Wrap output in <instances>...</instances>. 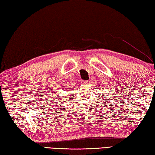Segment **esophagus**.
<instances>
[{"instance_id":"1","label":"esophagus","mask_w":155,"mask_h":155,"mask_svg":"<svg viewBox=\"0 0 155 155\" xmlns=\"http://www.w3.org/2000/svg\"><path fill=\"white\" fill-rule=\"evenodd\" d=\"M88 82H89L88 80H83L82 81V84H88Z\"/></svg>"}]
</instances>
